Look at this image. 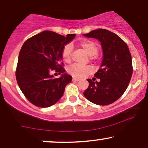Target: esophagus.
Returning <instances> with one entry per match:
<instances>
[{
	"label": "esophagus",
	"mask_w": 148,
	"mask_h": 148,
	"mask_svg": "<svg viewBox=\"0 0 148 148\" xmlns=\"http://www.w3.org/2000/svg\"><path fill=\"white\" fill-rule=\"evenodd\" d=\"M73 82H79V79L76 78V77H73Z\"/></svg>",
	"instance_id": "34e87169"
}]
</instances>
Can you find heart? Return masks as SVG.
I'll list each match as a JSON object with an SVG mask.
<instances>
[{
    "mask_svg": "<svg viewBox=\"0 0 148 148\" xmlns=\"http://www.w3.org/2000/svg\"><path fill=\"white\" fill-rule=\"evenodd\" d=\"M79 45L86 54L90 56H95L98 52V47L94 42L90 40H84L79 44ZM72 48L70 44L66 45L62 49V56L65 62H69L71 59ZM67 71L71 75L77 77H82L92 71V68L89 65H79L77 64H73L67 68Z\"/></svg>",
    "mask_w": 148,
    "mask_h": 148,
    "instance_id": "1",
    "label": "heart"
}]
</instances>
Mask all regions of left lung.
Masks as SVG:
<instances>
[{
	"label": "left lung",
	"instance_id": "left-lung-1",
	"mask_svg": "<svg viewBox=\"0 0 148 148\" xmlns=\"http://www.w3.org/2000/svg\"><path fill=\"white\" fill-rule=\"evenodd\" d=\"M84 36L98 40L103 51L100 69L94 74L100 81L87 79L89 86L84 92V96L97 105L112 104L124 94L133 74L132 58L128 46L119 36L107 29L92 30Z\"/></svg>",
	"mask_w": 148,
	"mask_h": 148
}]
</instances>
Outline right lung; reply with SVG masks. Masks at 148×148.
Returning a JSON list of instances; mask_svg holds the SVG:
<instances>
[{
  "instance_id": "obj_1",
  "label": "right lung",
  "mask_w": 148,
  "mask_h": 148,
  "mask_svg": "<svg viewBox=\"0 0 148 148\" xmlns=\"http://www.w3.org/2000/svg\"><path fill=\"white\" fill-rule=\"evenodd\" d=\"M76 34L65 37L44 31L26 40L19 52L16 79L20 90L32 104L41 108L51 106L60 100L72 77L64 73L62 52ZM55 70L62 75L55 78Z\"/></svg>"
}]
</instances>
